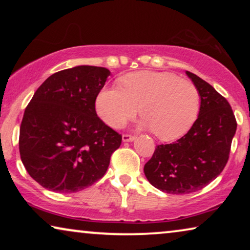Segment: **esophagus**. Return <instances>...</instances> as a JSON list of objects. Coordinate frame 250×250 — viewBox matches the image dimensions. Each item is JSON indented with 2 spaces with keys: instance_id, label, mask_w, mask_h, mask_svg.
Returning a JSON list of instances; mask_svg holds the SVG:
<instances>
[{
  "instance_id": "obj_1",
  "label": "esophagus",
  "mask_w": 250,
  "mask_h": 250,
  "mask_svg": "<svg viewBox=\"0 0 250 250\" xmlns=\"http://www.w3.org/2000/svg\"><path fill=\"white\" fill-rule=\"evenodd\" d=\"M135 140V136L134 135H131V134H124L123 135V141L124 142H132Z\"/></svg>"
}]
</instances>
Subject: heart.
Segmentation results:
<instances>
[{
    "label": "heart",
    "instance_id": "b5f03b06",
    "mask_svg": "<svg viewBox=\"0 0 250 250\" xmlns=\"http://www.w3.org/2000/svg\"><path fill=\"white\" fill-rule=\"evenodd\" d=\"M119 86H105L95 99L99 117L111 127H121L139 111L142 127L157 138L182 136L196 121L200 97L196 85L170 73L142 70L119 78Z\"/></svg>",
    "mask_w": 250,
    "mask_h": 250
}]
</instances>
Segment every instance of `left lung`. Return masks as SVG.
I'll return each mask as SVG.
<instances>
[{
    "instance_id": "8db88e82",
    "label": "left lung",
    "mask_w": 250,
    "mask_h": 250,
    "mask_svg": "<svg viewBox=\"0 0 250 250\" xmlns=\"http://www.w3.org/2000/svg\"><path fill=\"white\" fill-rule=\"evenodd\" d=\"M200 97L197 121L170 145L156 146L145 174L153 187L172 194L203 189L222 173L230 155L237 121L227 99L207 82L187 71Z\"/></svg>"
}]
</instances>
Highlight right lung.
I'll return each mask as SVG.
<instances>
[{
    "label": "right lung",
    "mask_w": 250,
    "mask_h": 250,
    "mask_svg": "<svg viewBox=\"0 0 250 250\" xmlns=\"http://www.w3.org/2000/svg\"><path fill=\"white\" fill-rule=\"evenodd\" d=\"M110 71L77 66L51 75L25 109L20 158L30 176L54 192H77L107 172L122 135L95 111V99Z\"/></svg>",
    "instance_id": "1"
}]
</instances>
